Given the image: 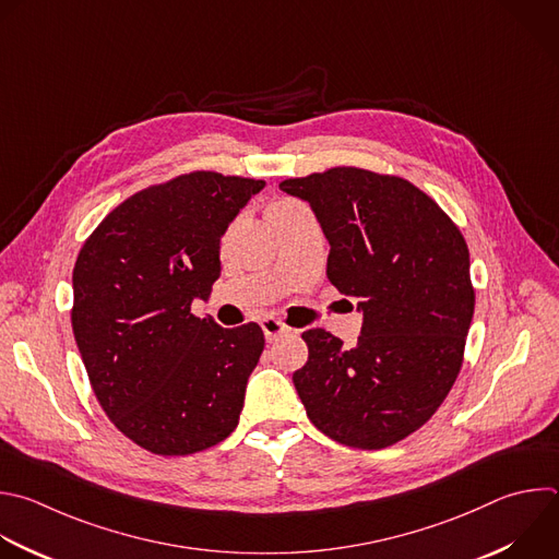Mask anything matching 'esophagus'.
<instances>
[{
  "instance_id": "esophagus-1",
  "label": "esophagus",
  "mask_w": 559,
  "mask_h": 559,
  "mask_svg": "<svg viewBox=\"0 0 559 559\" xmlns=\"http://www.w3.org/2000/svg\"><path fill=\"white\" fill-rule=\"evenodd\" d=\"M261 329H263L267 342H274V340H278V337H283V335H287V333L292 331L287 324H283V322L276 320V318H265V320L261 322Z\"/></svg>"
}]
</instances>
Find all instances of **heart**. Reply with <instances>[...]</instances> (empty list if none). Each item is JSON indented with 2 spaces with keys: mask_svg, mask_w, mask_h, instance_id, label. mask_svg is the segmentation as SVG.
<instances>
[{
  "mask_svg": "<svg viewBox=\"0 0 559 559\" xmlns=\"http://www.w3.org/2000/svg\"><path fill=\"white\" fill-rule=\"evenodd\" d=\"M292 206H298V204H296V202H289V200L276 202V204H272V206H270V213H267V215H276V213H281V211H287V209H292Z\"/></svg>",
  "mask_w": 559,
  "mask_h": 559,
  "instance_id": "1",
  "label": "heart"
}]
</instances>
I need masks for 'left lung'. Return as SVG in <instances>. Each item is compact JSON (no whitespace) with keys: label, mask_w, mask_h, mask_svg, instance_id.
Masks as SVG:
<instances>
[{"label":"left lung","mask_w":559,"mask_h":559,"mask_svg":"<svg viewBox=\"0 0 559 559\" xmlns=\"http://www.w3.org/2000/svg\"><path fill=\"white\" fill-rule=\"evenodd\" d=\"M305 200L329 246L326 276L359 298L361 333L346 348L324 329L302 340L294 373L311 424L359 450L389 448L443 404L474 316L469 250L454 222L415 183L335 166L278 183Z\"/></svg>","instance_id":"obj_1"}]
</instances>
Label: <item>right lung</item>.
<instances>
[{
  "label": "right lung",
  "instance_id": "add662e5",
  "mask_svg": "<svg viewBox=\"0 0 559 559\" xmlns=\"http://www.w3.org/2000/svg\"><path fill=\"white\" fill-rule=\"evenodd\" d=\"M263 179L195 170L131 195L83 243L72 329L111 424L159 456L222 443L265 346L257 322L198 318L222 274L219 241Z\"/></svg>",
  "mask_w": 559,
  "mask_h": 559
}]
</instances>
